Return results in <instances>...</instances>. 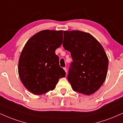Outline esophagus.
<instances>
[{
  "mask_svg": "<svg viewBox=\"0 0 123 123\" xmlns=\"http://www.w3.org/2000/svg\"><path fill=\"white\" fill-rule=\"evenodd\" d=\"M63 69H64V70L65 71L66 73H67V69H66V68H63Z\"/></svg>",
  "mask_w": 123,
  "mask_h": 123,
  "instance_id": "34e87169",
  "label": "esophagus"
}]
</instances>
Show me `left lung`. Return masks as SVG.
<instances>
[{
	"label": "left lung",
	"mask_w": 123,
	"mask_h": 123,
	"mask_svg": "<svg viewBox=\"0 0 123 123\" xmlns=\"http://www.w3.org/2000/svg\"><path fill=\"white\" fill-rule=\"evenodd\" d=\"M63 47L71 53L68 80L74 91L89 96L104 82L108 58L100 43L88 32L63 31Z\"/></svg>",
	"instance_id": "1"
}]
</instances>
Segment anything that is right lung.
<instances>
[{"label": "right lung", "instance_id": "1", "mask_svg": "<svg viewBox=\"0 0 123 123\" xmlns=\"http://www.w3.org/2000/svg\"><path fill=\"white\" fill-rule=\"evenodd\" d=\"M63 31L45 30L28 40L18 63V73L28 91L41 95L55 89L66 73L59 65L55 50L62 45Z\"/></svg>", "mask_w": 123, "mask_h": 123}]
</instances>
